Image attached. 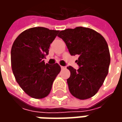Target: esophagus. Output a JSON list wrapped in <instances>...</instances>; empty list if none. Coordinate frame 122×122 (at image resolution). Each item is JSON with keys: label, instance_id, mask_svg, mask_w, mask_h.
Masks as SVG:
<instances>
[{"label": "esophagus", "instance_id": "34e87169", "mask_svg": "<svg viewBox=\"0 0 122 122\" xmlns=\"http://www.w3.org/2000/svg\"><path fill=\"white\" fill-rule=\"evenodd\" d=\"M61 69H65V66H61Z\"/></svg>", "mask_w": 122, "mask_h": 122}]
</instances>
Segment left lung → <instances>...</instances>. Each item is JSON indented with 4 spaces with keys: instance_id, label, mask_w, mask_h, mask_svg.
Listing matches in <instances>:
<instances>
[{
    "instance_id": "8db88e82",
    "label": "left lung",
    "mask_w": 122,
    "mask_h": 122,
    "mask_svg": "<svg viewBox=\"0 0 122 122\" xmlns=\"http://www.w3.org/2000/svg\"><path fill=\"white\" fill-rule=\"evenodd\" d=\"M59 37L66 44L71 56L79 55L78 70L67 66L71 76L67 79L69 91L80 100L97 93L108 72L110 51L105 38L93 29L78 27L59 31Z\"/></svg>"
}]
</instances>
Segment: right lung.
I'll return each mask as SVG.
<instances>
[{
    "instance_id": "right-lung-1",
    "label": "right lung",
    "mask_w": 122,
    "mask_h": 122,
    "mask_svg": "<svg viewBox=\"0 0 122 122\" xmlns=\"http://www.w3.org/2000/svg\"><path fill=\"white\" fill-rule=\"evenodd\" d=\"M59 32L41 27L30 28L21 32L13 43L12 71L21 89L32 98L47 97L61 71L59 64H45L43 60Z\"/></svg>"
}]
</instances>
